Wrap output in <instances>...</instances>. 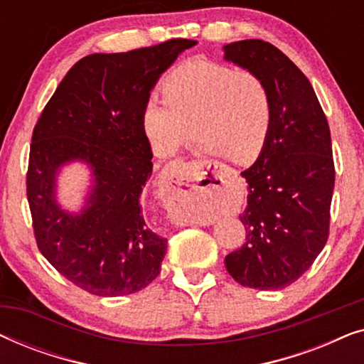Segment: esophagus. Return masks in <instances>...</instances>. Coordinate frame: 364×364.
I'll return each mask as SVG.
<instances>
[{"label":"esophagus","mask_w":364,"mask_h":364,"mask_svg":"<svg viewBox=\"0 0 364 364\" xmlns=\"http://www.w3.org/2000/svg\"><path fill=\"white\" fill-rule=\"evenodd\" d=\"M192 164L187 161H173L167 164L161 176V192L162 202L166 208L167 217L176 225H188L187 212H186V200L191 198L192 193L200 191H212L215 188L213 183H208L205 187H200V183H192L187 181V172Z\"/></svg>","instance_id":"1"}]
</instances>
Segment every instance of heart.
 <instances>
[{"instance_id":"1","label":"heart","mask_w":364,"mask_h":364,"mask_svg":"<svg viewBox=\"0 0 364 364\" xmlns=\"http://www.w3.org/2000/svg\"><path fill=\"white\" fill-rule=\"evenodd\" d=\"M164 96L149 97L142 129L154 152L167 157L200 134L202 151L253 162L272 129L270 92L257 74L225 64L191 61L164 82Z\"/></svg>"}]
</instances>
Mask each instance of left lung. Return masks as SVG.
Wrapping results in <instances>:
<instances>
[{
	"instance_id": "left-lung-1",
	"label": "left lung",
	"mask_w": 364,
	"mask_h": 364,
	"mask_svg": "<svg viewBox=\"0 0 364 364\" xmlns=\"http://www.w3.org/2000/svg\"><path fill=\"white\" fill-rule=\"evenodd\" d=\"M223 59L257 74L272 97V129L255 164L240 215L247 242L228 253L235 282L280 290L296 282L328 240L335 188L331 136L325 112L305 74L273 44L243 39L225 44Z\"/></svg>"
}]
</instances>
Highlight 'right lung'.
Instances as JSON below:
<instances>
[{
	"label": "right lung",
	"instance_id": "1",
	"mask_svg": "<svg viewBox=\"0 0 364 364\" xmlns=\"http://www.w3.org/2000/svg\"><path fill=\"white\" fill-rule=\"evenodd\" d=\"M192 46L196 41L171 39L82 58L34 127L26 186L38 248L92 295H131L161 273L167 238L152 230L142 205L152 176L142 111L159 77ZM76 161L90 171V186L80 210L69 211L58 202L57 182Z\"/></svg>",
	"mask_w": 364,
	"mask_h": 364
}]
</instances>
